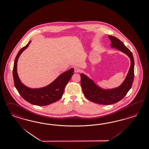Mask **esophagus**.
I'll return each mask as SVG.
<instances>
[{
	"label": "esophagus",
	"mask_w": 149,
	"mask_h": 149,
	"mask_svg": "<svg viewBox=\"0 0 149 149\" xmlns=\"http://www.w3.org/2000/svg\"><path fill=\"white\" fill-rule=\"evenodd\" d=\"M80 71H81V69L79 67H74V72H75V73H78Z\"/></svg>",
	"instance_id": "1"
}]
</instances>
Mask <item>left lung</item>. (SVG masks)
<instances>
[{"label": "left lung", "instance_id": "8db88e82", "mask_svg": "<svg viewBox=\"0 0 149 149\" xmlns=\"http://www.w3.org/2000/svg\"><path fill=\"white\" fill-rule=\"evenodd\" d=\"M108 37L111 42V47H116L127 54L130 58L131 65L125 81L119 87L111 89L99 88L92 79L85 74H81V84L84 96L88 100L99 104H112L123 99L132 87L134 78V60L132 52L120 40L111 35Z\"/></svg>", "mask_w": 149, "mask_h": 149}]
</instances>
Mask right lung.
Instances as JSON below:
<instances>
[{"instance_id":"1","label":"right lung","mask_w":149,"mask_h":149,"mask_svg":"<svg viewBox=\"0 0 149 149\" xmlns=\"http://www.w3.org/2000/svg\"><path fill=\"white\" fill-rule=\"evenodd\" d=\"M30 42L31 41L21 49L15 57L13 70L14 85L23 99L30 104L39 106L50 104L58 100L62 97L67 83L70 81L73 74L74 69L71 68L63 73L53 82L46 87L37 89H31L26 87L18 77L17 62L22 51L28 47Z\"/></svg>"}]
</instances>
